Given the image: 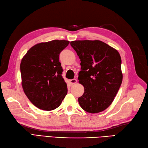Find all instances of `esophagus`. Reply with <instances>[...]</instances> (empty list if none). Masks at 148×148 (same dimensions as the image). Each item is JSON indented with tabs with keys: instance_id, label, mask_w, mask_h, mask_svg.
<instances>
[{
	"instance_id": "34e87169",
	"label": "esophagus",
	"mask_w": 148,
	"mask_h": 148,
	"mask_svg": "<svg viewBox=\"0 0 148 148\" xmlns=\"http://www.w3.org/2000/svg\"><path fill=\"white\" fill-rule=\"evenodd\" d=\"M77 83V79H73L70 80V83L71 84H74Z\"/></svg>"
}]
</instances>
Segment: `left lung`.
Returning a JSON list of instances; mask_svg holds the SVG:
<instances>
[{
    "label": "left lung",
    "mask_w": 148,
    "mask_h": 148,
    "mask_svg": "<svg viewBox=\"0 0 148 148\" xmlns=\"http://www.w3.org/2000/svg\"><path fill=\"white\" fill-rule=\"evenodd\" d=\"M71 46L81 60L78 79L84 92L78 98L80 106L90 113L104 111L114 100L122 83L119 53L99 40H75Z\"/></svg>",
    "instance_id": "left-lung-1"
}]
</instances>
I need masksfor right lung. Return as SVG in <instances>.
I'll return each instance as SVG.
<instances>
[{"mask_svg":"<svg viewBox=\"0 0 148 148\" xmlns=\"http://www.w3.org/2000/svg\"><path fill=\"white\" fill-rule=\"evenodd\" d=\"M69 44L65 40L37 44L21 60L22 87L37 108L52 111L60 106L67 95V86L62 76L59 55Z\"/></svg>","mask_w":148,"mask_h":148,"instance_id":"add662e5","label":"right lung"}]
</instances>
